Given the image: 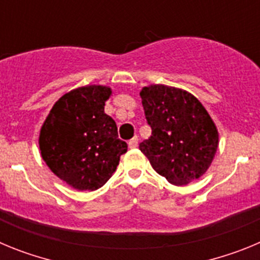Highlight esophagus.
I'll list each match as a JSON object with an SVG mask.
<instances>
[{
    "label": "esophagus",
    "instance_id": "obj_1",
    "mask_svg": "<svg viewBox=\"0 0 260 260\" xmlns=\"http://www.w3.org/2000/svg\"><path fill=\"white\" fill-rule=\"evenodd\" d=\"M127 144H128V148H137V146H138V138L134 137V138H133V139H130V141L127 142Z\"/></svg>",
    "mask_w": 260,
    "mask_h": 260
}]
</instances>
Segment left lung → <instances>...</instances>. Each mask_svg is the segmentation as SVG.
Wrapping results in <instances>:
<instances>
[{"label": "left lung", "mask_w": 260, "mask_h": 260, "mask_svg": "<svg viewBox=\"0 0 260 260\" xmlns=\"http://www.w3.org/2000/svg\"><path fill=\"white\" fill-rule=\"evenodd\" d=\"M142 104L152 135L139 144L168 182L189 185L208 171L219 147L216 123L198 99L167 84L142 88Z\"/></svg>", "instance_id": "1"}]
</instances>
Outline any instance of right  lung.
<instances>
[{
    "mask_svg": "<svg viewBox=\"0 0 260 260\" xmlns=\"http://www.w3.org/2000/svg\"><path fill=\"white\" fill-rule=\"evenodd\" d=\"M109 86L88 84L71 89L54 103L43 122L39 147L45 164L78 191L98 190L109 180L127 143L104 112Z\"/></svg>",
    "mask_w": 260,
    "mask_h": 260,
    "instance_id": "add662e5",
    "label": "right lung"
}]
</instances>
